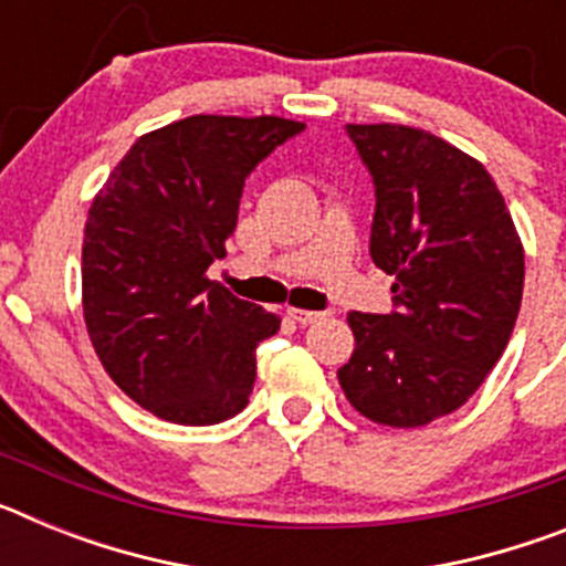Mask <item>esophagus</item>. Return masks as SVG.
<instances>
[{"label":"esophagus","instance_id":"obj_1","mask_svg":"<svg viewBox=\"0 0 566 566\" xmlns=\"http://www.w3.org/2000/svg\"><path fill=\"white\" fill-rule=\"evenodd\" d=\"M286 314L294 319V323H300V326H308V323H317V319L328 317V312H306V308H294V306H289Z\"/></svg>","mask_w":566,"mask_h":566}]
</instances>
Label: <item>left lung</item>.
<instances>
[{
    "label": "left lung",
    "mask_w": 566,
    "mask_h": 566,
    "mask_svg": "<svg viewBox=\"0 0 566 566\" xmlns=\"http://www.w3.org/2000/svg\"><path fill=\"white\" fill-rule=\"evenodd\" d=\"M371 172V260L394 274L391 314H348V402L391 428L462 408L516 326L524 249L488 169L424 129L348 124Z\"/></svg>",
    "instance_id": "1"
}]
</instances>
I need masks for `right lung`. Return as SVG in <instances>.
<instances>
[{"instance_id": "obj_1", "label": "right lung", "mask_w": 566, "mask_h": 566, "mask_svg": "<svg viewBox=\"0 0 566 566\" xmlns=\"http://www.w3.org/2000/svg\"><path fill=\"white\" fill-rule=\"evenodd\" d=\"M306 124L189 115L142 135L109 172L84 227L90 343L129 399L175 424L247 408L254 348L280 317L207 277L227 254L249 172Z\"/></svg>"}]
</instances>
